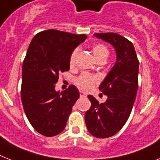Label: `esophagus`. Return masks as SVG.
Returning <instances> with one entry per match:
<instances>
[{
	"mask_svg": "<svg viewBox=\"0 0 160 160\" xmlns=\"http://www.w3.org/2000/svg\"><path fill=\"white\" fill-rule=\"evenodd\" d=\"M80 96H82V97H86V96H88V94L86 92H82V91H80Z\"/></svg>",
	"mask_w": 160,
	"mask_h": 160,
	"instance_id": "esophagus-1",
	"label": "esophagus"
}]
</instances>
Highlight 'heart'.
<instances>
[{
    "mask_svg": "<svg viewBox=\"0 0 160 160\" xmlns=\"http://www.w3.org/2000/svg\"><path fill=\"white\" fill-rule=\"evenodd\" d=\"M78 52V49L76 48L71 53L70 57H69V64L71 66L74 64ZM92 52H93V55H94L96 60H98L100 59H106L108 57V55H109V50L105 45L103 44L94 45L93 47H92ZM97 80L98 79L96 76L84 72L76 79V84H77L79 88L87 90L92 88V86L97 82Z\"/></svg>",
    "mask_w": 160,
    "mask_h": 160,
    "instance_id": "obj_1",
    "label": "heart"
}]
</instances>
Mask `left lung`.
<instances>
[{
    "instance_id": "left-lung-1",
    "label": "left lung",
    "mask_w": 160,
    "mask_h": 160,
    "mask_svg": "<svg viewBox=\"0 0 160 160\" xmlns=\"http://www.w3.org/2000/svg\"><path fill=\"white\" fill-rule=\"evenodd\" d=\"M94 36L116 51L115 64L99 87L108 98L100 104L89 95L92 106L85 113L88 132L97 138H107L115 135L130 116L138 88L139 61L132 43L122 36L113 32Z\"/></svg>"
}]
</instances>
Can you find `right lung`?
Returning <instances> with one entry per match:
<instances>
[{
    "instance_id": "add662e5",
    "label": "right lung",
    "mask_w": 160,
    "mask_h": 160,
    "mask_svg": "<svg viewBox=\"0 0 160 160\" xmlns=\"http://www.w3.org/2000/svg\"><path fill=\"white\" fill-rule=\"evenodd\" d=\"M87 39L84 34L49 29L32 38L23 63L21 100L28 119L38 132L54 137L66 126L79 98L76 87L55 90L59 74L69 70L72 51Z\"/></svg>"
}]
</instances>
